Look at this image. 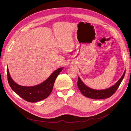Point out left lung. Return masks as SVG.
Returning a JSON list of instances; mask_svg holds the SVG:
<instances>
[{"instance_id":"8db88e82","label":"left lung","mask_w":131,"mask_h":131,"mask_svg":"<svg viewBox=\"0 0 131 131\" xmlns=\"http://www.w3.org/2000/svg\"><path fill=\"white\" fill-rule=\"evenodd\" d=\"M125 73V71H124L121 78L115 84L107 89L99 90L91 89L85 85L79 77H78L77 85L82 94L89 99L96 100L107 99L111 96L116 92L124 77Z\"/></svg>"}]
</instances>
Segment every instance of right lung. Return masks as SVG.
<instances>
[{
  "label": "right lung",
  "instance_id": "obj_1",
  "mask_svg": "<svg viewBox=\"0 0 131 131\" xmlns=\"http://www.w3.org/2000/svg\"><path fill=\"white\" fill-rule=\"evenodd\" d=\"M64 67L55 70L50 77L42 83L32 86H21L16 83L11 78L8 69V83L11 88L24 100L31 103L38 102L48 97L53 89L54 82Z\"/></svg>",
  "mask_w": 131,
  "mask_h": 131
}]
</instances>
